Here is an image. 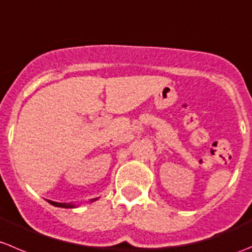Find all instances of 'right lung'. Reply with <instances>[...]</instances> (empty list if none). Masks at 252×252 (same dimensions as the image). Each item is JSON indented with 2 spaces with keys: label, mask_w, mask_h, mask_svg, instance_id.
<instances>
[{
  "label": "right lung",
  "mask_w": 252,
  "mask_h": 252,
  "mask_svg": "<svg viewBox=\"0 0 252 252\" xmlns=\"http://www.w3.org/2000/svg\"><path fill=\"white\" fill-rule=\"evenodd\" d=\"M52 206H56V207H62V208H71L73 207V205H67V203H59V202H52V201H49Z\"/></svg>",
  "instance_id": "obj_1"
}]
</instances>
